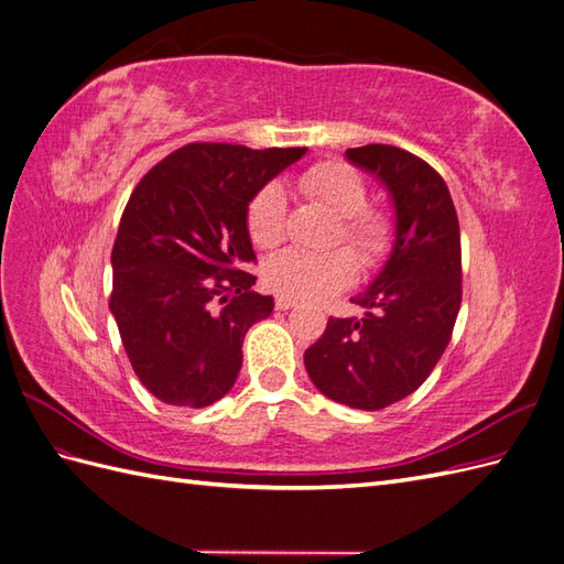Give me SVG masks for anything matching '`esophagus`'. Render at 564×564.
<instances>
[{
    "label": "esophagus",
    "mask_w": 564,
    "mask_h": 564,
    "mask_svg": "<svg viewBox=\"0 0 564 564\" xmlns=\"http://www.w3.org/2000/svg\"><path fill=\"white\" fill-rule=\"evenodd\" d=\"M296 299H292V296H278V301H275V308L278 311H292V308H296Z\"/></svg>",
    "instance_id": "34e87169"
}]
</instances>
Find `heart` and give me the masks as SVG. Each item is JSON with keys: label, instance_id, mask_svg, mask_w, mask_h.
<instances>
[{"label": "heart", "instance_id": "obj_1", "mask_svg": "<svg viewBox=\"0 0 564 564\" xmlns=\"http://www.w3.org/2000/svg\"><path fill=\"white\" fill-rule=\"evenodd\" d=\"M301 191L324 204L340 218L344 240L367 265H377L395 240L386 214L367 209V185L352 166L344 162H322L299 181ZM286 197L278 183L263 185L247 207V230L253 245L272 247L284 235ZM265 282L286 296L327 299L346 289L357 275V259L348 249L313 253L284 249L272 253L263 268Z\"/></svg>", "mask_w": 564, "mask_h": 564}]
</instances>
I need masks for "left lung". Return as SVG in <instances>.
Wrapping results in <instances>:
<instances>
[{"label":"left lung","mask_w":564,"mask_h":564,"mask_svg":"<svg viewBox=\"0 0 564 564\" xmlns=\"http://www.w3.org/2000/svg\"><path fill=\"white\" fill-rule=\"evenodd\" d=\"M346 158L388 191L395 240L377 280L350 299L365 315L329 317L303 362L322 395L373 412L412 395L449 346L460 235L447 183L429 162L381 143L348 148Z\"/></svg>","instance_id":"8db88e82"}]
</instances>
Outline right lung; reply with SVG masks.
Instances as JSON below:
<instances>
[{
  "mask_svg": "<svg viewBox=\"0 0 564 564\" xmlns=\"http://www.w3.org/2000/svg\"><path fill=\"white\" fill-rule=\"evenodd\" d=\"M305 148L187 143L133 187L112 247L110 313L141 383L174 406L235 386L251 324L272 313L242 270L256 261L247 207Z\"/></svg>",
  "mask_w": 564,
  "mask_h": 564,
  "instance_id": "add662e5",
  "label": "right lung"
}]
</instances>
